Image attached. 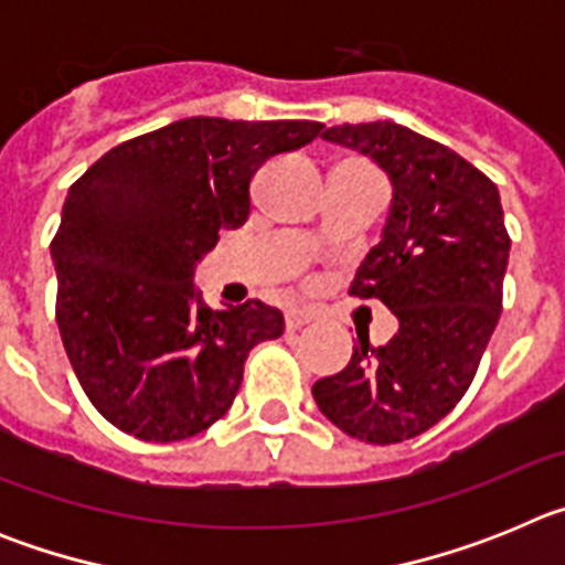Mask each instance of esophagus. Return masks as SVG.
<instances>
[{"instance_id":"1","label":"esophagus","mask_w":565,"mask_h":565,"mask_svg":"<svg viewBox=\"0 0 565 565\" xmlns=\"http://www.w3.org/2000/svg\"><path fill=\"white\" fill-rule=\"evenodd\" d=\"M311 313L308 311H299V308H291V311L286 313V328L288 331H299V328H306L308 322H311Z\"/></svg>"}]
</instances>
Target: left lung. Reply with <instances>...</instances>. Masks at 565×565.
Returning a JSON list of instances; mask_svg holds the SVG:
<instances>
[{
  "label": "left lung",
  "mask_w": 565,
  "mask_h": 565,
  "mask_svg": "<svg viewBox=\"0 0 565 565\" xmlns=\"http://www.w3.org/2000/svg\"><path fill=\"white\" fill-rule=\"evenodd\" d=\"M387 172L393 201L382 239L351 294L398 319L387 344L364 337L348 367L313 384L328 422L367 444L422 436L461 402L503 302L509 234L498 186L450 147L393 121L322 132Z\"/></svg>",
  "instance_id": "left-lung-1"
}]
</instances>
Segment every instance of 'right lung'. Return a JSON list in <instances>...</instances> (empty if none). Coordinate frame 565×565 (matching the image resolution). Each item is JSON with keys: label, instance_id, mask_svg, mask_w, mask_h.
Returning a JSON list of instances; mask_svg holds the SVG:
<instances>
[{"label": "right lung", "instance_id": "obj_1", "mask_svg": "<svg viewBox=\"0 0 565 565\" xmlns=\"http://www.w3.org/2000/svg\"><path fill=\"white\" fill-rule=\"evenodd\" d=\"M322 132L319 121L183 118L102 154L70 186L50 243L64 351L98 413L141 441H181L232 407L254 344L286 319L248 299L209 311L194 263L252 212L268 158Z\"/></svg>", "mask_w": 565, "mask_h": 565}]
</instances>
